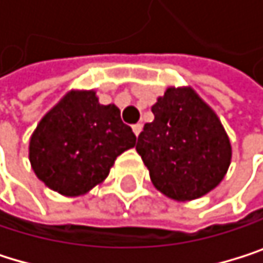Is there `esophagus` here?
Listing matches in <instances>:
<instances>
[{"instance_id": "obj_1", "label": "esophagus", "mask_w": 263, "mask_h": 263, "mask_svg": "<svg viewBox=\"0 0 263 263\" xmlns=\"http://www.w3.org/2000/svg\"><path fill=\"white\" fill-rule=\"evenodd\" d=\"M142 129H143V124H142V123H137V124H134V126H133V130H134V134H136L137 137L140 136Z\"/></svg>"}]
</instances>
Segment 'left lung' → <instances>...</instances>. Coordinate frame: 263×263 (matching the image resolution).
Returning <instances> with one entry per match:
<instances>
[{
  "label": "left lung",
  "instance_id": "1",
  "mask_svg": "<svg viewBox=\"0 0 263 263\" xmlns=\"http://www.w3.org/2000/svg\"><path fill=\"white\" fill-rule=\"evenodd\" d=\"M136 149L153 185L166 197L186 202L213 191L231 163V143L217 114L191 86L168 87L151 107Z\"/></svg>",
  "mask_w": 263,
  "mask_h": 263
}]
</instances>
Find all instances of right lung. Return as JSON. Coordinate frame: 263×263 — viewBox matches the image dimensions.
<instances>
[{"instance_id":"right-lung-1","label":"right lung","mask_w":263,"mask_h":263,"mask_svg":"<svg viewBox=\"0 0 263 263\" xmlns=\"http://www.w3.org/2000/svg\"><path fill=\"white\" fill-rule=\"evenodd\" d=\"M136 140L115 104H100L95 90H69L36 124L29 160L46 186L78 197L103 183Z\"/></svg>"}]
</instances>
